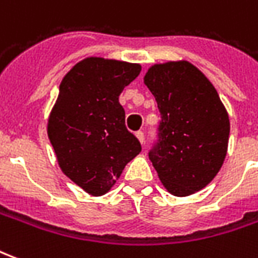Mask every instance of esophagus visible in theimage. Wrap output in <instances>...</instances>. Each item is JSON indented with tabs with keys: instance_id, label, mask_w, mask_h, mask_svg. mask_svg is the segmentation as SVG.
Segmentation results:
<instances>
[{
	"instance_id": "1",
	"label": "esophagus",
	"mask_w": 258,
	"mask_h": 258,
	"mask_svg": "<svg viewBox=\"0 0 258 258\" xmlns=\"http://www.w3.org/2000/svg\"><path fill=\"white\" fill-rule=\"evenodd\" d=\"M135 135H137V138L140 140L141 144H144V142H145V134H144V131H142V130L137 131V133H135Z\"/></svg>"
}]
</instances>
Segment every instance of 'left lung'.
<instances>
[{"label":"left lung","mask_w":258,"mask_h":258,"mask_svg":"<svg viewBox=\"0 0 258 258\" xmlns=\"http://www.w3.org/2000/svg\"><path fill=\"white\" fill-rule=\"evenodd\" d=\"M144 80L162 117L148 153L159 178L175 196L203 189L220 171L229 138L216 88L185 60L155 64Z\"/></svg>","instance_id":"left-lung-1"}]
</instances>
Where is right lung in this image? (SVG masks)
Listing matches in <instances>:
<instances>
[{"instance_id":"obj_1","label":"right lung","mask_w":258,"mask_h":258,"mask_svg":"<svg viewBox=\"0 0 258 258\" xmlns=\"http://www.w3.org/2000/svg\"><path fill=\"white\" fill-rule=\"evenodd\" d=\"M140 73L137 63L87 58L59 85L48 137L62 171L92 196L106 194L142 149L118 102Z\"/></svg>"}]
</instances>
